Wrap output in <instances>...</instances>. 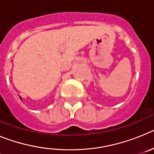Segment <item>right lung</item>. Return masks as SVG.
Masks as SVG:
<instances>
[{
	"mask_svg": "<svg viewBox=\"0 0 154 154\" xmlns=\"http://www.w3.org/2000/svg\"><path fill=\"white\" fill-rule=\"evenodd\" d=\"M20 99H21V97H20Z\"/></svg>",
	"mask_w": 154,
	"mask_h": 154,
	"instance_id": "1",
	"label": "right lung"
}]
</instances>
